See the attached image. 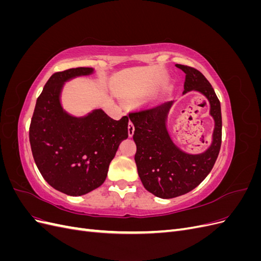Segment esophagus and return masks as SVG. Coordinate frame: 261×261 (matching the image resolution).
I'll list each match as a JSON object with an SVG mask.
<instances>
[{"label": "esophagus", "mask_w": 261, "mask_h": 261, "mask_svg": "<svg viewBox=\"0 0 261 261\" xmlns=\"http://www.w3.org/2000/svg\"><path fill=\"white\" fill-rule=\"evenodd\" d=\"M127 129H128V136L132 137V136L134 135V132H135V126H134V124H133L130 121H129V123H128Z\"/></svg>", "instance_id": "esophagus-1"}]
</instances>
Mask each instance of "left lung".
I'll list each match as a JSON object with an SVG mask.
<instances>
[{"instance_id": "left-lung-1", "label": "left lung", "mask_w": 261, "mask_h": 261, "mask_svg": "<svg viewBox=\"0 0 261 261\" xmlns=\"http://www.w3.org/2000/svg\"><path fill=\"white\" fill-rule=\"evenodd\" d=\"M176 67L186 74L183 94L194 90L208 99L215 129L206 151L187 153L173 143L167 128L168 114L174 101L129 113L135 126L133 138L137 146L138 175L148 192L163 199L187 194L207 177L217 161L222 139L221 106L212 86L199 70L180 64Z\"/></svg>"}]
</instances>
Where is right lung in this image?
<instances>
[{
	"instance_id": "obj_1",
	"label": "right lung",
	"mask_w": 261,
	"mask_h": 261,
	"mask_svg": "<svg viewBox=\"0 0 261 261\" xmlns=\"http://www.w3.org/2000/svg\"><path fill=\"white\" fill-rule=\"evenodd\" d=\"M92 73L91 67H77L53 74L37 99L30 123L38 170L48 184L69 196L88 194L103 184L118 146L128 137L127 116L115 121L96 109L76 117L62 108L64 84Z\"/></svg>"
}]
</instances>
